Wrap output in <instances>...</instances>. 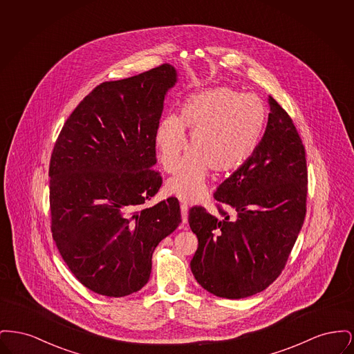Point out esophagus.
Listing matches in <instances>:
<instances>
[{
	"label": "esophagus",
	"instance_id": "1",
	"mask_svg": "<svg viewBox=\"0 0 354 354\" xmlns=\"http://www.w3.org/2000/svg\"><path fill=\"white\" fill-rule=\"evenodd\" d=\"M180 211H182V228H185V224L188 221V207L185 204H180Z\"/></svg>",
	"mask_w": 354,
	"mask_h": 354
}]
</instances>
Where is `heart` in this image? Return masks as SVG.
<instances>
[{"label": "heart", "mask_w": 354, "mask_h": 354, "mask_svg": "<svg viewBox=\"0 0 354 354\" xmlns=\"http://www.w3.org/2000/svg\"><path fill=\"white\" fill-rule=\"evenodd\" d=\"M267 123L264 103L230 86L205 88L185 100L180 117L169 115L155 131V150L169 174L178 169L190 134L189 149L166 189L182 202L202 199L209 169L227 174L243 166L257 149Z\"/></svg>", "instance_id": "obj_1"}]
</instances>
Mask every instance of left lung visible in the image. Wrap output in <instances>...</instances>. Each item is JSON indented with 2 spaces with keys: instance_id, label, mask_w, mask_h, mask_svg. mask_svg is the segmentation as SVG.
Returning <instances> with one entry per match:
<instances>
[{
  "instance_id": "obj_1",
  "label": "left lung",
  "mask_w": 354,
  "mask_h": 354,
  "mask_svg": "<svg viewBox=\"0 0 354 354\" xmlns=\"http://www.w3.org/2000/svg\"><path fill=\"white\" fill-rule=\"evenodd\" d=\"M266 133L252 156L227 178L215 199L235 212L223 219L203 207L188 223L199 245L191 270L201 286L224 299H244L270 286L286 267L306 212V159L286 110L268 97Z\"/></svg>"
}]
</instances>
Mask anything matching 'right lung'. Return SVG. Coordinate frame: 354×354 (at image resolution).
I'll return each instance as SVG.
<instances>
[{
	"mask_svg": "<svg viewBox=\"0 0 354 354\" xmlns=\"http://www.w3.org/2000/svg\"><path fill=\"white\" fill-rule=\"evenodd\" d=\"M178 71L165 64L97 86L64 124L51 153V232L68 270L90 290L123 297L147 284L152 253L182 221L159 191L155 131Z\"/></svg>",
	"mask_w": 354,
	"mask_h": 354,
	"instance_id": "obj_1",
	"label": "right lung"
}]
</instances>
